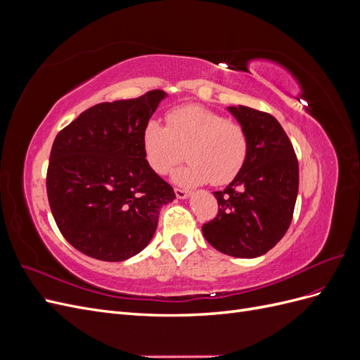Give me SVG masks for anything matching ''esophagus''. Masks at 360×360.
Instances as JSON below:
<instances>
[{
  "label": "esophagus",
  "mask_w": 360,
  "mask_h": 360,
  "mask_svg": "<svg viewBox=\"0 0 360 360\" xmlns=\"http://www.w3.org/2000/svg\"><path fill=\"white\" fill-rule=\"evenodd\" d=\"M174 192H176V197H177V198H180V200H183V198L189 197V192H188L186 189H180V188H176V189H174Z\"/></svg>",
  "instance_id": "34e87169"
}]
</instances>
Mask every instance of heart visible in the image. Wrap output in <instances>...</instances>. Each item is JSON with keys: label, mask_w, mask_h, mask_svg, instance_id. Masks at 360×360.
Returning a JSON list of instances; mask_svg holds the SVG:
<instances>
[{"label": "heart", "mask_w": 360, "mask_h": 360, "mask_svg": "<svg viewBox=\"0 0 360 360\" xmlns=\"http://www.w3.org/2000/svg\"><path fill=\"white\" fill-rule=\"evenodd\" d=\"M143 148L148 167L165 176L183 159L189 163L176 172L181 184L216 186L230 183L245 167L249 151L246 129L225 115L200 105L169 110L165 126L150 120L143 130Z\"/></svg>", "instance_id": "1"}]
</instances>
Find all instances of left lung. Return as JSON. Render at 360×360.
<instances>
[{"label":"left lung","mask_w":360,"mask_h":360,"mask_svg":"<svg viewBox=\"0 0 360 360\" xmlns=\"http://www.w3.org/2000/svg\"><path fill=\"white\" fill-rule=\"evenodd\" d=\"M228 110L246 129L248 159L224 191L213 192L219 209L202 225V234L222 254L255 258L288 230L299 191V162L274 115L242 105Z\"/></svg>","instance_id":"8db88e82"}]
</instances>
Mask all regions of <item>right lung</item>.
<instances>
[{"instance_id":"right-lung-1","label":"right lung","mask_w":360,"mask_h":360,"mask_svg":"<svg viewBox=\"0 0 360 360\" xmlns=\"http://www.w3.org/2000/svg\"><path fill=\"white\" fill-rule=\"evenodd\" d=\"M165 97L151 90L94 105L61 129L52 144L46 192L60 233L79 252L123 261L153 237L172 186L148 167L143 130Z\"/></svg>"}]
</instances>
